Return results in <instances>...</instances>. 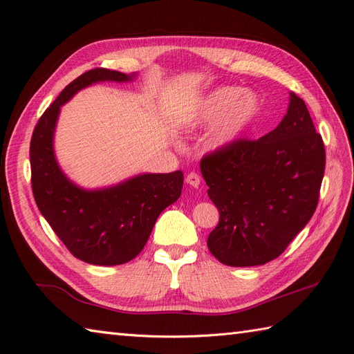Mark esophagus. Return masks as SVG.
<instances>
[{
    "mask_svg": "<svg viewBox=\"0 0 354 354\" xmlns=\"http://www.w3.org/2000/svg\"><path fill=\"white\" fill-rule=\"evenodd\" d=\"M186 183L189 186H194V187H198L201 185V177L198 173H195V171H192V173H189L186 176Z\"/></svg>",
    "mask_w": 354,
    "mask_h": 354,
    "instance_id": "esophagus-1",
    "label": "esophagus"
}]
</instances>
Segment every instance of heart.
Instances as JSON below:
<instances>
[{"instance_id": "obj_1", "label": "heart", "mask_w": 354, "mask_h": 354, "mask_svg": "<svg viewBox=\"0 0 354 354\" xmlns=\"http://www.w3.org/2000/svg\"><path fill=\"white\" fill-rule=\"evenodd\" d=\"M257 112V102L250 94H242L239 88L223 87L211 91L199 106L195 124L217 121L208 136L212 149L230 146Z\"/></svg>"}]
</instances>
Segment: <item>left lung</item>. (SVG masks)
<instances>
[{
	"label": "left lung",
	"instance_id": "obj_1",
	"mask_svg": "<svg viewBox=\"0 0 354 354\" xmlns=\"http://www.w3.org/2000/svg\"><path fill=\"white\" fill-rule=\"evenodd\" d=\"M289 95L273 131L259 140L239 138L201 159L208 196L220 212L207 245L226 266L274 260L316 211L325 146L304 100Z\"/></svg>",
	"mask_w": 354,
	"mask_h": 354
}]
</instances>
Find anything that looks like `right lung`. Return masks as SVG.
<instances>
[{
    "label": "right lung",
    "mask_w": 354,
    "mask_h": 354,
    "mask_svg": "<svg viewBox=\"0 0 354 354\" xmlns=\"http://www.w3.org/2000/svg\"><path fill=\"white\" fill-rule=\"evenodd\" d=\"M134 77L104 68L82 73L42 113L30 138V183L38 209L73 257L95 266L124 264L140 254L159 214L180 198L183 187V173L174 171L85 190L73 185L57 164L53 136L60 106L91 84Z\"/></svg>",
    "instance_id": "add662e5"
}]
</instances>
